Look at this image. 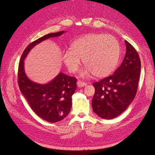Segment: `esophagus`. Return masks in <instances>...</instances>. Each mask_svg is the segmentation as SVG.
<instances>
[{
    "label": "esophagus",
    "instance_id": "1",
    "mask_svg": "<svg viewBox=\"0 0 155 155\" xmlns=\"http://www.w3.org/2000/svg\"><path fill=\"white\" fill-rule=\"evenodd\" d=\"M77 84V86L78 87H83L86 86V85L87 84V83H84V82H83L81 81H78Z\"/></svg>",
    "mask_w": 155,
    "mask_h": 155
}]
</instances>
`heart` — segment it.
Listing matches in <instances>:
<instances>
[{
    "mask_svg": "<svg viewBox=\"0 0 155 155\" xmlns=\"http://www.w3.org/2000/svg\"><path fill=\"white\" fill-rule=\"evenodd\" d=\"M120 57V46L113 36L93 33L75 40L71 51L62 54V61L68 71L74 73L81 64V58L87 66L82 77L93 74L97 77H104L116 68Z\"/></svg>",
    "mask_w": 155,
    "mask_h": 155,
    "instance_id": "1",
    "label": "heart"
}]
</instances>
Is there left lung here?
I'll use <instances>...</instances> for the list:
<instances>
[{"label": "left lung", "mask_w": 155, "mask_h": 155, "mask_svg": "<svg viewBox=\"0 0 155 155\" xmlns=\"http://www.w3.org/2000/svg\"><path fill=\"white\" fill-rule=\"evenodd\" d=\"M123 61L114 74L93 84L95 93L92 107L95 114L112 119L127 109L137 92L140 72L138 52L128 41Z\"/></svg>", "instance_id": "left-lung-1"}]
</instances>
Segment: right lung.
I'll return each mask as SVG.
<instances>
[{"label": "right lung", "mask_w": 155, "mask_h": 155, "mask_svg": "<svg viewBox=\"0 0 155 155\" xmlns=\"http://www.w3.org/2000/svg\"><path fill=\"white\" fill-rule=\"evenodd\" d=\"M64 31L46 35L29 44L21 56L18 69V83L35 113L42 119L56 123L63 119L70 113L72 95L77 88V78L60 72L47 84H38L27 77L24 68V59L35 45L46 39L61 36Z\"/></svg>", "instance_id": "1"}]
</instances>
